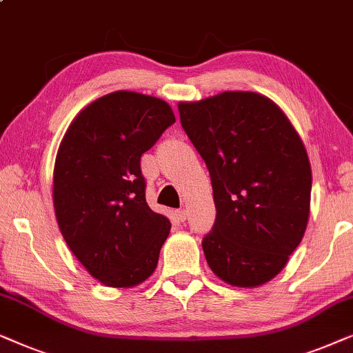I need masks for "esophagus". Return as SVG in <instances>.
<instances>
[{"mask_svg": "<svg viewBox=\"0 0 353 353\" xmlns=\"http://www.w3.org/2000/svg\"><path fill=\"white\" fill-rule=\"evenodd\" d=\"M177 217H179V221H185L187 219V210H179L177 211Z\"/></svg>", "mask_w": 353, "mask_h": 353, "instance_id": "1", "label": "esophagus"}]
</instances>
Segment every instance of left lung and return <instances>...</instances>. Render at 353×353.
Listing matches in <instances>:
<instances>
[{
  "instance_id": "8db88e82",
  "label": "left lung",
  "mask_w": 353,
  "mask_h": 353,
  "mask_svg": "<svg viewBox=\"0 0 353 353\" xmlns=\"http://www.w3.org/2000/svg\"><path fill=\"white\" fill-rule=\"evenodd\" d=\"M177 107L211 176L216 222L201 243L208 265L232 286L264 285L286 265L309 221L304 143L261 94L227 91Z\"/></svg>"
}]
</instances>
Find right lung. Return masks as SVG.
<instances>
[{"instance_id":"obj_1","label":"right lung","mask_w":353,"mask_h":353,"mask_svg":"<svg viewBox=\"0 0 353 353\" xmlns=\"http://www.w3.org/2000/svg\"><path fill=\"white\" fill-rule=\"evenodd\" d=\"M176 118L161 99L107 94L79 112L54 166V210L63 240L94 278L112 288L147 280L170 235L145 200L142 153Z\"/></svg>"}]
</instances>
